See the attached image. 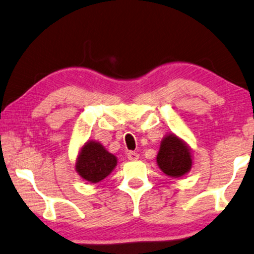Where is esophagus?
Here are the masks:
<instances>
[{"label":"esophagus","instance_id":"obj_1","mask_svg":"<svg viewBox=\"0 0 254 254\" xmlns=\"http://www.w3.org/2000/svg\"><path fill=\"white\" fill-rule=\"evenodd\" d=\"M127 156H128V159H129L130 161H136L137 159H139V154H137V153H135V152H129L127 154Z\"/></svg>","mask_w":254,"mask_h":254}]
</instances>
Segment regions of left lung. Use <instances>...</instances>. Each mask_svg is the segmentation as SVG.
Segmentation results:
<instances>
[{
    "mask_svg": "<svg viewBox=\"0 0 254 254\" xmlns=\"http://www.w3.org/2000/svg\"><path fill=\"white\" fill-rule=\"evenodd\" d=\"M159 168L170 178H181L192 168V152L190 146L173 133L166 134L156 155Z\"/></svg>",
    "mask_w": 254,
    "mask_h": 254,
    "instance_id": "left-lung-1",
    "label": "left lung"
}]
</instances>
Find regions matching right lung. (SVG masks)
I'll use <instances>...</instances> for the list:
<instances>
[{
  "instance_id": "right-lung-1",
  "label": "right lung",
  "mask_w": 254,
  "mask_h": 254,
  "mask_svg": "<svg viewBox=\"0 0 254 254\" xmlns=\"http://www.w3.org/2000/svg\"><path fill=\"white\" fill-rule=\"evenodd\" d=\"M117 165V156L109 153L101 142L88 140L80 148L75 162V171L83 180L98 184L107 178Z\"/></svg>"
}]
</instances>
